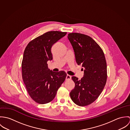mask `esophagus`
<instances>
[{"label":"esophagus","instance_id":"esophagus-1","mask_svg":"<svg viewBox=\"0 0 130 130\" xmlns=\"http://www.w3.org/2000/svg\"><path fill=\"white\" fill-rule=\"evenodd\" d=\"M71 77H72V76H71L70 75L67 74V76H66V80L71 79Z\"/></svg>","mask_w":130,"mask_h":130}]
</instances>
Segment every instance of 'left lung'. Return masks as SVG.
<instances>
[{
	"instance_id": "obj_1",
	"label": "left lung",
	"mask_w": 130,
	"mask_h": 130,
	"mask_svg": "<svg viewBox=\"0 0 130 130\" xmlns=\"http://www.w3.org/2000/svg\"><path fill=\"white\" fill-rule=\"evenodd\" d=\"M68 37L74 50L76 63L85 69L84 77L80 80L72 77L75 87L70 96L76 105L86 106L97 99L106 85L107 69L105 56L101 47L92 37L75 32L69 34Z\"/></svg>"
}]
</instances>
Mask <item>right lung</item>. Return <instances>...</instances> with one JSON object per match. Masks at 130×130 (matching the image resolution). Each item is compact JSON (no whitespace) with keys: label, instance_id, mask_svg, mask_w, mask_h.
<instances>
[{"label":"right lung","instance_id":"right-lung-1","mask_svg":"<svg viewBox=\"0 0 130 130\" xmlns=\"http://www.w3.org/2000/svg\"><path fill=\"white\" fill-rule=\"evenodd\" d=\"M66 34L48 31L30 41L25 48L22 77L29 95L37 103L45 104L52 101L66 79V72H53L48 68L47 62L53 59L52 46Z\"/></svg>","mask_w":130,"mask_h":130}]
</instances>
